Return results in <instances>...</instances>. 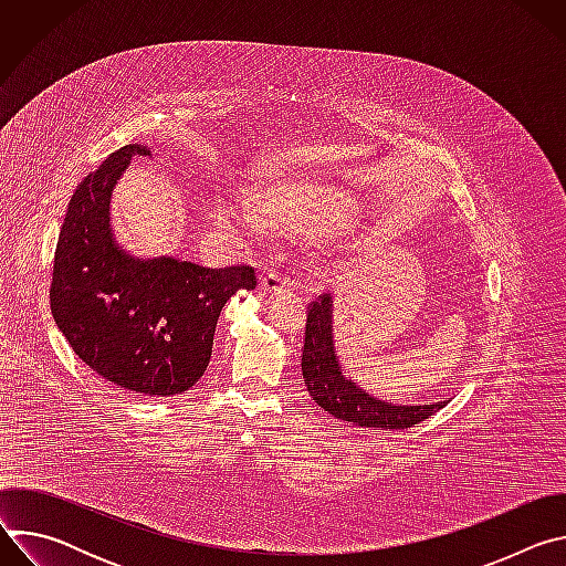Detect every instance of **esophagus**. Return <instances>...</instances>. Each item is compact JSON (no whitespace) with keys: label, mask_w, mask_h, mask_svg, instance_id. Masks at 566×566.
<instances>
[{"label":"esophagus","mask_w":566,"mask_h":566,"mask_svg":"<svg viewBox=\"0 0 566 566\" xmlns=\"http://www.w3.org/2000/svg\"><path fill=\"white\" fill-rule=\"evenodd\" d=\"M262 280V289L266 293H286V291H293V282L291 277H286L284 273H277V271H264L260 275Z\"/></svg>","instance_id":"34e87169"}]
</instances>
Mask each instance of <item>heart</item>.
<instances>
[{
    "instance_id": "obj_1",
    "label": "heart",
    "mask_w": 566,
    "mask_h": 566,
    "mask_svg": "<svg viewBox=\"0 0 566 566\" xmlns=\"http://www.w3.org/2000/svg\"><path fill=\"white\" fill-rule=\"evenodd\" d=\"M271 211L277 219L302 217L329 232H349L356 226L358 208L352 199L327 197L302 201L286 195H269L264 203L239 192H223L214 203V223L234 237H258L271 226Z\"/></svg>"
}]
</instances>
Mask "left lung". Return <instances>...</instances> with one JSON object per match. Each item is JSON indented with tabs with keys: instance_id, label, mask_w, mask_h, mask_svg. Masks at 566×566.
<instances>
[{
	"instance_id": "left-lung-1",
	"label": "left lung",
	"mask_w": 566,
	"mask_h": 566,
	"mask_svg": "<svg viewBox=\"0 0 566 566\" xmlns=\"http://www.w3.org/2000/svg\"><path fill=\"white\" fill-rule=\"evenodd\" d=\"M334 304L332 295H319L308 304L304 347H302V376L311 398L332 417L358 428L402 430L412 428L432 415L446 402L434 406H398L369 396L360 385L352 382L340 369L334 349Z\"/></svg>"
}]
</instances>
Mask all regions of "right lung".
<instances>
[{
    "label": "right lung",
    "mask_w": 566,
    "mask_h": 566,
    "mask_svg": "<svg viewBox=\"0 0 566 566\" xmlns=\"http://www.w3.org/2000/svg\"><path fill=\"white\" fill-rule=\"evenodd\" d=\"M145 145L112 151L77 186L60 230L51 313L75 356L145 396L188 391L206 371L223 304L255 289L253 266L208 269L175 258L138 260L116 247L109 199Z\"/></svg>",
    "instance_id": "right-lung-1"
}]
</instances>
